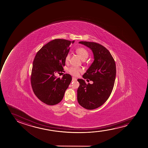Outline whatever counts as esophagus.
<instances>
[{
    "label": "esophagus",
    "mask_w": 148,
    "mask_h": 148,
    "mask_svg": "<svg viewBox=\"0 0 148 148\" xmlns=\"http://www.w3.org/2000/svg\"><path fill=\"white\" fill-rule=\"evenodd\" d=\"M72 81H77L76 78H74V77H72Z\"/></svg>",
    "instance_id": "obj_1"
}]
</instances>
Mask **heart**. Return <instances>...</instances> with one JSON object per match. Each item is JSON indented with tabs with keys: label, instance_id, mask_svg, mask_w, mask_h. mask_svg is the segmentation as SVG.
Returning a JSON list of instances; mask_svg holds the SVG:
<instances>
[{
	"label": "heart",
	"instance_id": "obj_1",
	"mask_svg": "<svg viewBox=\"0 0 148 148\" xmlns=\"http://www.w3.org/2000/svg\"><path fill=\"white\" fill-rule=\"evenodd\" d=\"M76 51L77 53L81 57V58L83 60H85L88 58V51L84 48H82V47L79 48L77 49ZM70 54L69 53L67 54L66 57H65V62H69V60H70ZM68 71L70 73V74H71L72 75H73L74 76H77L79 74L80 72L82 71V70L80 68H77L75 67H71L70 68H69Z\"/></svg>",
	"mask_w": 148,
	"mask_h": 148
}]
</instances>
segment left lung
<instances>
[{
	"label": "left lung",
	"instance_id": "left-lung-1",
	"mask_svg": "<svg viewBox=\"0 0 148 148\" xmlns=\"http://www.w3.org/2000/svg\"><path fill=\"white\" fill-rule=\"evenodd\" d=\"M91 49L94 61L83 76L84 79L92 81L86 84L83 79H78L80 86L77 90L79 104L88 110L98 108L106 101L111 93L115 84L116 66L110 51L99 44L81 41Z\"/></svg>",
	"mask_w": 148,
	"mask_h": 148
}]
</instances>
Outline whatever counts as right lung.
Here are the masks:
<instances>
[{"label": "right lung", "mask_w": 148, "mask_h": 148, "mask_svg": "<svg viewBox=\"0 0 148 148\" xmlns=\"http://www.w3.org/2000/svg\"><path fill=\"white\" fill-rule=\"evenodd\" d=\"M74 42L54 39L42 47L35 56L30 78L32 88L37 98L46 104L60 103L71 82V76L68 74L62 79L55 74L64 71L65 58L69 51V47Z\"/></svg>", "instance_id": "right-lung-1"}]
</instances>
